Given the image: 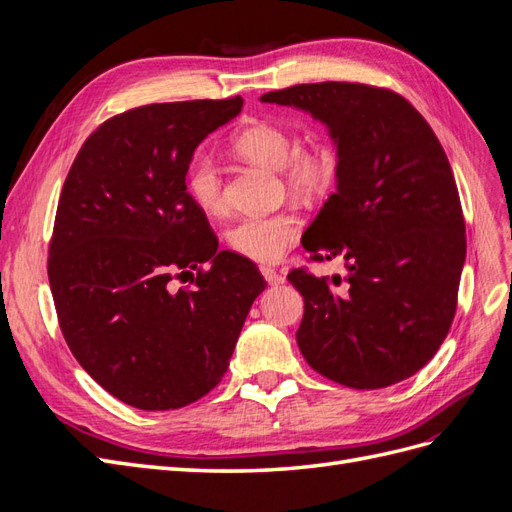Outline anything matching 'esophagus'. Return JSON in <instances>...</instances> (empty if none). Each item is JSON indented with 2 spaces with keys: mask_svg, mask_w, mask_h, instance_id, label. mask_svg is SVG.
<instances>
[{
  "mask_svg": "<svg viewBox=\"0 0 512 512\" xmlns=\"http://www.w3.org/2000/svg\"><path fill=\"white\" fill-rule=\"evenodd\" d=\"M260 273H262V277H265V280L271 284V286H277V284H284V273H280L277 269H273V267H260Z\"/></svg>",
  "mask_w": 512,
  "mask_h": 512,
  "instance_id": "esophagus-1",
  "label": "esophagus"
}]
</instances>
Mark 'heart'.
I'll list each match as a JSON object with an SVG mask.
<instances>
[{"label":"heart","mask_w":512,"mask_h":512,"mask_svg":"<svg viewBox=\"0 0 512 512\" xmlns=\"http://www.w3.org/2000/svg\"><path fill=\"white\" fill-rule=\"evenodd\" d=\"M235 149L247 162L282 173L292 194L309 196L327 190L337 173L335 153L322 145L297 147L290 130L277 123L254 121L235 136ZM185 190L205 215L226 209L222 168L209 151H196L185 166ZM299 237V220L290 213L254 215L226 230V243L235 254L256 262L280 258Z\"/></svg>","instance_id":"1"}]
</instances>
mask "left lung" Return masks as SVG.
I'll use <instances>...</instances> for the list:
<instances>
[{"mask_svg": "<svg viewBox=\"0 0 512 512\" xmlns=\"http://www.w3.org/2000/svg\"><path fill=\"white\" fill-rule=\"evenodd\" d=\"M327 128L335 192L301 241L314 260L344 256L331 282L303 269L297 344L309 367L350 389L414 376L451 329L466 262L457 185L440 141L416 108L361 83L294 85L260 96Z\"/></svg>", "mask_w": 512, "mask_h": 512, "instance_id": "left-lung-1", "label": "left lung"}]
</instances>
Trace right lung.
I'll list each match as a JSON object with an SVG mask.
<instances>
[{"label": "right lung", "instance_id": "1", "mask_svg": "<svg viewBox=\"0 0 512 512\" xmlns=\"http://www.w3.org/2000/svg\"><path fill=\"white\" fill-rule=\"evenodd\" d=\"M241 106L166 102L108 119L61 190L49 250L61 333L87 374L138 410H177L218 386L267 288L254 262L218 250L185 190L196 147ZM192 270L195 288L175 291L174 275Z\"/></svg>", "mask_w": 512, "mask_h": 512}]
</instances>
